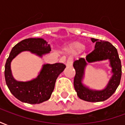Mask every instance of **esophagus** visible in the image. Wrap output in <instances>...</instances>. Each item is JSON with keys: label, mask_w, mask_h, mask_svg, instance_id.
Segmentation results:
<instances>
[{"label": "esophagus", "mask_w": 125, "mask_h": 125, "mask_svg": "<svg viewBox=\"0 0 125 125\" xmlns=\"http://www.w3.org/2000/svg\"><path fill=\"white\" fill-rule=\"evenodd\" d=\"M72 63H73V59L72 58H68L67 62H66V66L67 67H71L72 65Z\"/></svg>", "instance_id": "1"}]
</instances>
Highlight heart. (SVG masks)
Listing matches in <instances>:
<instances>
[{
  "label": "heart",
  "instance_id": "b5f03b06",
  "mask_svg": "<svg viewBox=\"0 0 125 125\" xmlns=\"http://www.w3.org/2000/svg\"><path fill=\"white\" fill-rule=\"evenodd\" d=\"M84 48V45L80 42H74L70 45V50L73 53H77L82 51Z\"/></svg>",
  "mask_w": 125,
  "mask_h": 125
}]
</instances>
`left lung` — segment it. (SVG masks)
Here are the masks:
<instances>
[{"label": "left lung", "instance_id": "obj_1", "mask_svg": "<svg viewBox=\"0 0 125 125\" xmlns=\"http://www.w3.org/2000/svg\"><path fill=\"white\" fill-rule=\"evenodd\" d=\"M91 40L93 43H96L95 49L87 55L86 59L80 58L73 63V68L76 70L73 86L80 99L87 102H101L110 98L118 88L122 75L121 62L117 49L110 42L94 38H92ZM105 59L109 60L113 73L107 88L102 91H93L84 87L81 84V80L83 77L84 69L87 63Z\"/></svg>", "mask_w": 125, "mask_h": 125}]
</instances>
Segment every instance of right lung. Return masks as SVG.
Masks as SVG:
<instances>
[{
  "label": "right lung",
  "mask_w": 125,
  "mask_h": 125,
  "mask_svg": "<svg viewBox=\"0 0 125 125\" xmlns=\"http://www.w3.org/2000/svg\"><path fill=\"white\" fill-rule=\"evenodd\" d=\"M50 50V45L41 38L26 39L12 47L5 63L4 77L10 92L21 102L35 104L49 100L57 77L65 69V65L62 63L45 64L37 78L29 82H18L13 78L11 73V61L23 51H29L41 57Z\"/></svg>",
  "instance_id": "obj_1"
}]
</instances>
